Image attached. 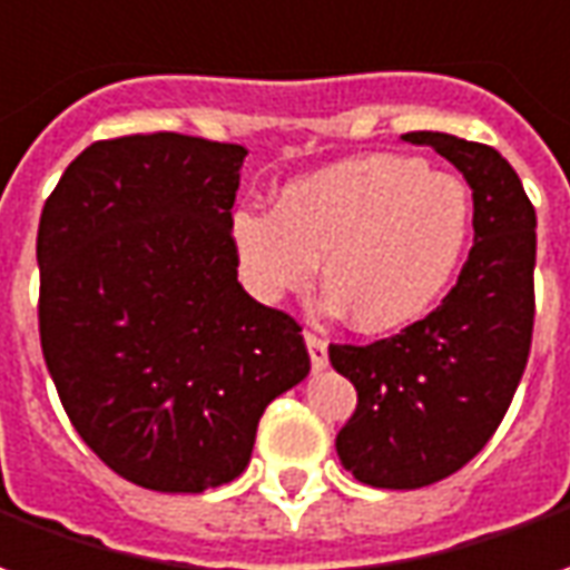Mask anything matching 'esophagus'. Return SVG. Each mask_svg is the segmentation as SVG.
<instances>
[{"instance_id": "34e87169", "label": "esophagus", "mask_w": 570, "mask_h": 570, "mask_svg": "<svg viewBox=\"0 0 570 570\" xmlns=\"http://www.w3.org/2000/svg\"><path fill=\"white\" fill-rule=\"evenodd\" d=\"M305 348H308V357H312V370L314 373H321L330 364V357H326V342L321 336H314V333H305Z\"/></svg>"}]
</instances>
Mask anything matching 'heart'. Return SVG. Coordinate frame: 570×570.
<instances>
[{
  "mask_svg": "<svg viewBox=\"0 0 570 570\" xmlns=\"http://www.w3.org/2000/svg\"><path fill=\"white\" fill-rule=\"evenodd\" d=\"M472 194L416 157L370 154L289 181L272 216L230 218V253L265 305L308 289L321 262L324 312L352 314L361 333L423 321L463 268Z\"/></svg>",
  "mask_w": 570,
  "mask_h": 570,
  "instance_id": "1",
  "label": "heart"
}]
</instances>
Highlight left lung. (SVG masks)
Returning <instances> with one entry per match:
<instances>
[{
	"label": "left lung",
	"mask_w": 570,
	"mask_h": 570,
	"mask_svg": "<svg viewBox=\"0 0 570 570\" xmlns=\"http://www.w3.org/2000/svg\"><path fill=\"white\" fill-rule=\"evenodd\" d=\"M472 188L475 244L435 312L373 345H330L357 407L336 453L370 488L416 491L463 469L488 444L519 389L534 330L537 216L493 147L448 132H407Z\"/></svg>",
	"instance_id": "1"
}]
</instances>
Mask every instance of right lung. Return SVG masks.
Listing matches in <instances>:
<instances>
[{"label": "right lung", "instance_id": "1", "mask_svg": "<svg viewBox=\"0 0 570 570\" xmlns=\"http://www.w3.org/2000/svg\"><path fill=\"white\" fill-rule=\"evenodd\" d=\"M246 147L178 132L95 141L36 237L39 340L79 438L147 491L237 479L258 416L308 376L293 317L237 281Z\"/></svg>", "mask_w": 570, "mask_h": 570}]
</instances>
